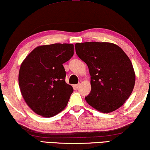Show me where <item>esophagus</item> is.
<instances>
[{
    "label": "esophagus",
    "mask_w": 150,
    "mask_h": 150,
    "mask_svg": "<svg viewBox=\"0 0 150 150\" xmlns=\"http://www.w3.org/2000/svg\"><path fill=\"white\" fill-rule=\"evenodd\" d=\"M79 87H80V84H77V85H74L73 86V87L76 89H77L78 88H79Z\"/></svg>",
    "instance_id": "1"
}]
</instances>
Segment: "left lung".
Returning <instances> with one entry per match:
<instances>
[{
  "label": "left lung",
  "instance_id": "left-lung-1",
  "mask_svg": "<svg viewBox=\"0 0 150 150\" xmlns=\"http://www.w3.org/2000/svg\"><path fill=\"white\" fill-rule=\"evenodd\" d=\"M78 57L89 67L91 89L88 104L104 113L121 107L134 89L135 73L130 59L117 45L108 42L75 44Z\"/></svg>",
  "mask_w": 150,
  "mask_h": 150
}]
</instances>
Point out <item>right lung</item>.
<instances>
[{"label":"right lung","mask_w":150,"mask_h":150,"mask_svg":"<svg viewBox=\"0 0 150 150\" xmlns=\"http://www.w3.org/2000/svg\"><path fill=\"white\" fill-rule=\"evenodd\" d=\"M74 54L71 44L37 47L22 63L18 82L27 105L39 115L51 117L66 107L72 87L65 83L63 64Z\"/></svg>","instance_id":"right-lung-1"}]
</instances>
